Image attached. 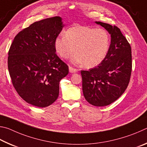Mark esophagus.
Segmentation results:
<instances>
[{
    "instance_id": "esophagus-1",
    "label": "esophagus",
    "mask_w": 147,
    "mask_h": 147,
    "mask_svg": "<svg viewBox=\"0 0 147 147\" xmlns=\"http://www.w3.org/2000/svg\"><path fill=\"white\" fill-rule=\"evenodd\" d=\"M78 70L77 69L72 68L71 66H69V73H71V74L76 73V72H78Z\"/></svg>"
}]
</instances>
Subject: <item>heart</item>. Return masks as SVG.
Here are the masks:
<instances>
[{
    "instance_id": "obj_1",
    "label": "heart",
    "mask_w": 147,
    "mask_h": 147,
    "mask_svg": "<svg viewBox=\"0 0 147 147\" xmlns=\"http://www.w3.org/2000/svg\"><path fill=\"white\" fill-rule=\"evenodd\" d=\"M110 47V36L106 30L87 26H75L67 30L64 35L54 40V48L61 58L71 57L76 64H84L87 68L101 64L106 57Z\"/></svg>"
}]
</instances>
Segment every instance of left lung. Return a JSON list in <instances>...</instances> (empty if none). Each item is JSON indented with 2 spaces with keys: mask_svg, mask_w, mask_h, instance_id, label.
Returning <instances> with one entry per match:
<instances>
[{
  "mask_svg": "<svg viewBox=\"0 0 147 147\" xmlns=\"http://www.w3.org/2000/svg\"><path fill=\"white\" fill-rule=\"evenodd\" d=\"M111 37L109 52L102 63L88 71L81 70L85 99L96 107L109 105L124 93L132 71L131 47L117 26L95 22Z\"/></svg>",
  "mask_w": 147,
  "mask_h": 147,
  "instance_id": "obj_1",
  "label": "left lung"
}]
</instances>
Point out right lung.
<instances>
[{
  "instance_id": "add662e5",
  "label": "right lung",
  "mask_w": 147,
  "mask_h": 147,
  "mask_svg": "<svg viewBox=\"0 0 147 147\" xmlns=\"http://www.w3.org/2000/svg\"><path fill=\"white\" fill-rule=\"evenodd\" d=\"M64 24L60 17L35 22L15 36L7 65L13 85L28 103L44 108L56 101L68 66L57 55L54 40Z\"/></svg>"
}]
</instances>
